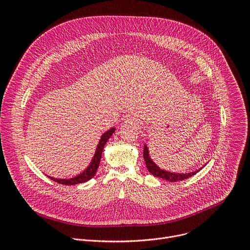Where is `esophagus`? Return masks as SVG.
Wrapping results in <instances>:
<instances>
[{"instance_id": "1", "label": "esophagus", "mask_w": 250, "mask_h": 250, "mask_svg": "<svg viewBox=\"0 0 250 250\" xmlns=\"http://www.w3.org/2000/svg\"><path fill=\"white\" fill-rule=\"evenodd\" d=\"M125 125H131V126H138L139 123L137 122V120L133 119V118H126L125 121Z\"/></svg>"}]
</instances>
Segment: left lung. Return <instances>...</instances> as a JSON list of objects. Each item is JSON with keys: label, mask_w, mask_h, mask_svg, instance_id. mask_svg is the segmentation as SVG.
<instances>
[{"label": "left lung", "mask_w": 250, "mask_h": 250, "mask_svg": "<svg viewBox=\"0 0 250 250\" xmlns=\"http://www.w3.org/2000/svg\"><path fill=\"white\" fill-rule=\"evenodd\" d=\"M144 158L147 167V170L149 171V173H151L153 176L158 177V178H162V179L168 181V182H177V181H182L187 179V178H190L192 176H194L195 174H197L203 167L199 168L196 171L193 172H188V173H175V172H170V171H166L163 169H160L155 163L154 161L150 158L149 155V150L146 145H145V148H144Z\"/></svg>", "instance_id": "1"}]
</instances>
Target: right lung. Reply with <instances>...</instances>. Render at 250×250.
I'll list each match as a JSON object with an SVG mask.
<instances>
[{
	"mask_svg": "<svg viewBox=\"0 0 250 250\" xmlns=\"http://www.w3.org/2000/svg\"><path fill=\"white\" fill-rule=\"evenodd\" d=\"M115 130H116V127H112L109 130H106L105 132H104V134L101 136V139L99 140V144L97 146L95 154H94L89 166L83 172H81L79 175H77L73 178H67V179H61V178L57 179V178H53V177L48 176V175H47V177L50 178V179L53 180L54 182H57V183L62 184V185H68V186L81 184V183L87 182L90 179H92V178L95 176V174L97 172V169L100 165V160H101V157H102L104 146L106 144V141H108L109 138L113 135Z\"/></svg>",
	"mask_w": 250,
	"mask_h": 250,
	"instance_id": "1",
	"label": "right lung"
}]
</instances>
